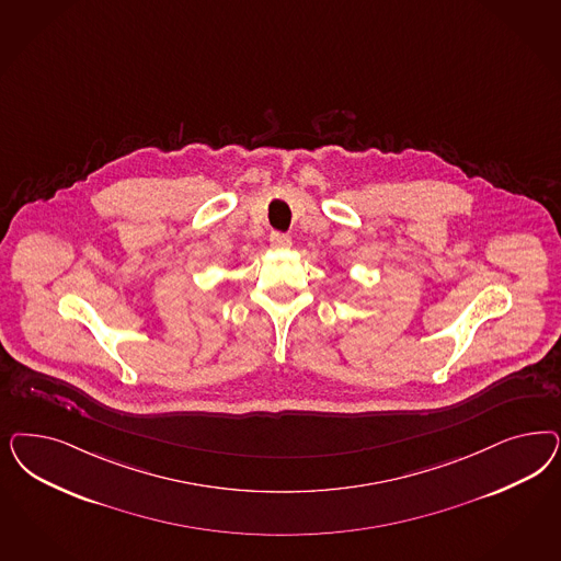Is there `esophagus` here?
Returning a JSON list of instances; mask_svg holds the SVG:
<instances>
[{
	"instance_id": "34e87169",
	"label": "esophagus",
	"mask_w": 561,
	"mask_h": 561,
	"mask_svg": "<svg viewBox=\"0 0 561 561\" xmlns=\"http://www.w3.org/2000/svg\"><path fill=\"white\" fill-rule=\"evenodd\" d=\"M271 245L274 250H287V248H290V237L278 233V231H272Z\"/></svg>"
}]
</instances>
